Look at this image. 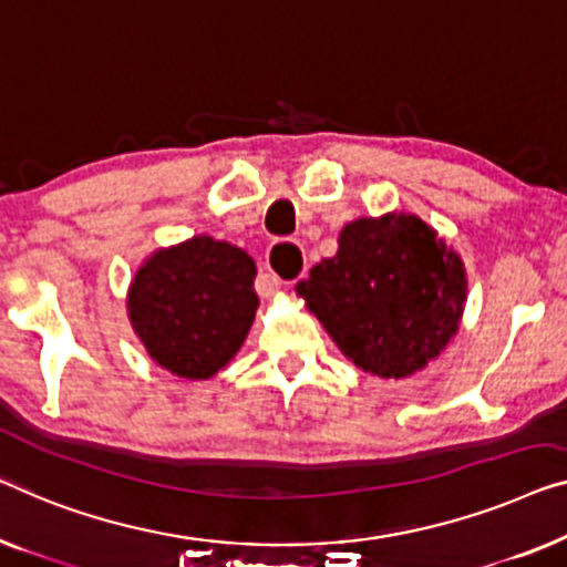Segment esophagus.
<instances>
[{
  "label": "esophagus",
  "mask_w": 567,
  "mask_h": 567,
  "mask_svg": "<svg viewBox=\"0 0 567 567\" xmlns=\"http://www.w3.org/2000/svg\"><path fill=\"white\" fill-rule=\"evenodd\" d=\"M303 268H307V264H303V252L297 243L281 240L268 248L266 270H268L270 284H274V289H281L286 284L299 281Z\"/></svg>",
  "instance_id": "obj_1"
}]
</instances>
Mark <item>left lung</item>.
<instances>
[{
	"label": "left lung",
	"mask_w": 567,
	"mask_h": 567,
	"mask_svg": "<svg viewBox=\"0 0 567 567\" xmlns=\"http://www.w3.org/2000/svg\"><path fill=\"white\" fill-rule=\"evenodd\" d=\"M465 291L461 256L404 212L344 225L338 256L297 284L342 355L381 379H406L445 350Z\"/></svg>",
	"instance_id": "1"
}]
</instances>
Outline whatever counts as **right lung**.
Returning <instances> with one entry per match:
<instances>
[{"label":"right lung","instance_id":"obj_1","mask_svg":"<svg viewBox=\"0 0 567 567\" xmlns=\"http://www.w3.org/2000/svg\"><path fill=\"white\" fill-rule=\"evenodd\" d=\"M252 278L248 252L207 235L153 252L127 293L130 322L147 355L178 379H212L256 319Z\"/></svg>","mask_w":567,"mask_h":567}]
</instances>
